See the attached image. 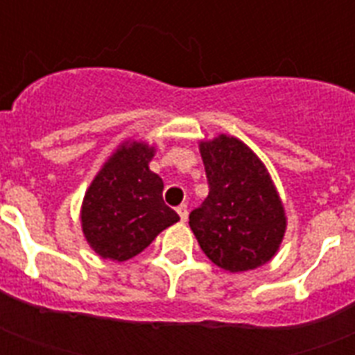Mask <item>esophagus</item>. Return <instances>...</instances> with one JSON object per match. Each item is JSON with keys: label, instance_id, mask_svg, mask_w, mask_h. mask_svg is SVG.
I'll list each match as a JSON object with an SVG mask.
<instances>
[{"label": "esophagus", "instance_id": "obj_1", "mask_svg": "<svg viewBox=\"0 0 355 355\" xmlns=\"http://www.w3.org/2000/svg\"><path fill=\"white\" fill-rule=\"evenodd\" d=\"M177 214L180 216V221H188V205L178 206Z\"/></svg>", "mask_w": 355, "mask_h": 355}]
</instances>
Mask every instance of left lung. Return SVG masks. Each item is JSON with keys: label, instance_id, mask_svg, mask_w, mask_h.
I'll return each instance as SVG.
<instances>
[{"label": "left lung", "instance_id": "8db88e82", "mask_svg": "<svg viewBox=\"0 0 355 355\" xmlns=\"http://www.w3.org/2000/svg\"><path fill=\"white\" fill-rule=\"evenodd\" d=\"M210 193L189 214L202 252L228 272L275 258L287 228L286 208L265 164L241 139L219 134L199 144Z\"/></svg>", "mask_w": 355, "mask_h": 355}]
</instances>
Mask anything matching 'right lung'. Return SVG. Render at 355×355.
<instances>
[{
  "instance_id": "right-lung-1",
  "label": "right lung",
  "mask_w": 355,
  "mask_h": 355,
  "mask_svg": "<svg viewBox=\"0 0 355 355\" xmlns=\"http://www.w3.org/2000/svg\"><path fill=\"white\" fill-rule=\"evenodd\" d=\"M156 149L127 139L103 164L80 206V227L103 259L127 261L180 219L162 199L164 182L149 169Z\"/></svg>"
}]
</instances>
